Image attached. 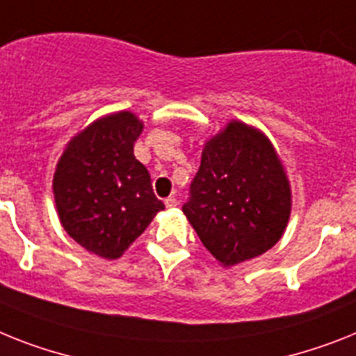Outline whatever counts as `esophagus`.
Returning <instances> with one entry per match:
<instances>
[{
	"label": "esophagus",
	"instance_id": "1",
	"mask_svg": "<svg viewBox=\"0 0 356 356\" xmlns=\"http://www.w3.org/2000/svg\"><path fill=\"white\" fill-rule=\"evenodd\" d=\"M164 204H166V208H175V206H177V199H175V197H168V199L164 201Z\"/></svg>",
	"mask_w": 356,
	"mask_h": 356
}]
</instances>
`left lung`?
<instances>
[{
  "mask_svg": "<svg viewBox=\"0 0 356 356\" xmlns=\"http://www.w3.org/2000/svg\"><path fill=\"white\" fill-rule=\"evenodd\" d=\"M183 211L222 266L273 248L288 226L291 190L270 139L246 122H228L204 145Z\"/></svg>",
  "mask_w": 356,
  "mask_h": 356,
  "instance_id": "1",
  "label": "left lung"
}]
</instances>
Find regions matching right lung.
I'll return each mask as SVG.
<instances>
[{"instance_id": "add662e5", "label": "right lung", "mask_w": 356, "mask_h": 356, "mask_svg": "<svg viewBox=\"0 0 356 356\" xmlns=\"http://www.w3.org/2000/svg\"><path fill=\"white\" fill-rule=\"evenodd\" d=\"M141 132L132 112L104 115L68 143L54 173L63 228L103 259H119L164 210L150 173L134 155Z\"/></svg>"}]
</instances>
